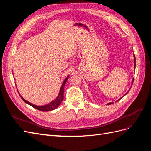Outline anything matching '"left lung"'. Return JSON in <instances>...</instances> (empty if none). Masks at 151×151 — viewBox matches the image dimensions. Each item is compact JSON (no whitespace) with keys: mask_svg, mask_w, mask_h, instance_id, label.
<instances>
[{"mask_svg":"<svg viewBox=\"0 0 151 151\" xmlns=\"http://www.w3.org/2000/svg\"><path fill=\"white\" fill-rule=\"evenodd\" d=\"M134 68H135V55H134ZM133 82H134V79H132V84H133ZM129 91H128V92H129ZM128 92H127V93H126L125 95H126V94L128 93ZM125 95H124V96H125ZM121 98H120L119 99L117 100L116 101H119V100H120ZM113 103H109L108 104V105H109V104H113Z\"/></svg>","mask_w":151,"mask_h":151,"instance_id":"1","label":"left lung"}]
</instances>
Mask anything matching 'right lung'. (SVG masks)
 I'll use <instances>...</instances> for the list:
<instances>
[{"instance_id": "1", "label": "right lung", "mask_w": 151, "mask_h": 151, "mask_svg": "<svg viewBox=\"0 0 151 151\" xmlns=\"http://www.w3.org/2000/svg\"><path fill=\"white\" fill-rule=\"evenodd\" d=\"M68 77H69V76H68L67 77V78L64 80V81L63 82V84H62L61 88H60V92H59V94L58 95V96L57 97V98L55 99H54L53 101H52V102H50V103L44 105V106H37V105L29 103V101H26V100H25L21 96H20L22 98V99L23 100V101L26 103L28 104L32 107L37 109H38V110L42 111H48L53 110V109L58 108L59 106V105L60 104V103L63 101V89H64V86L65 85V83H66V82H67V81L68 78Z\"/></svg>"}]
</instances>
